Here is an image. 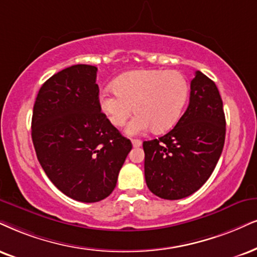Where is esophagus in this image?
<instances>
[{"mask_svg": "<svg viewBox=\"0 0 257 257\" xmlns=\"http://www.w3.org/2000/svg\"><path fill=\"white\" fill-rule=\"evenodd\" d=\"M132 145H134V148H139L142 145V142L139 139H132Z\"/></svg>", "mask_w": 257, "mask_h": 257, "instance_id": "34e87169", "label": "esophagus"}]
</instances>
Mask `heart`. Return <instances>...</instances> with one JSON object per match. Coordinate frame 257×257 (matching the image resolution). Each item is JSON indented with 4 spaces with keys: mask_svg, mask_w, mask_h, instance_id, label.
I'll use <instances>...</instances> for the list:
<instances>
[{
    "mask_svg": "<svg viewBox=\"0 0 257 257\" xmlns=\"http://www.w3.org/2000/svg\"><path fill=\"white\" fill-rule=\"evenodd\" d=\"M114 91L104 89L100 95L102 112L114 126H122L135 110L128 122V135H141L154 127L163 132L172 128L181 116L189 85L179 71L136 70L119 76Z\"/></svg>",
    "mask_w": 257,
    "mask_h": 257,
    "instance_id": "1",
    "label": "heart"
}]
</instances>
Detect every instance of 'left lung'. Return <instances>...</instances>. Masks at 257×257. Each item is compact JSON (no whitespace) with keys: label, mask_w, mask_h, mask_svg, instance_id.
Returning <instances> with one entry per match:
<instances>
[{"label":"left lung","mask_w":257,"mask_h":257,"mask_svg":"<svg viewBox=\"0 0 257 257\" xmlns=\"http://www.w3.org/2000/svg\"><path fill=\"white\" fill-rule=\"evenodd\" d=\"M225 125L216 83L196 71L188 107L175 127L143 143L149 189L167 200L186 198L198 191L217 166L225 142Z\"/></svg>","instance_id":"obj_1"}]
</instances>
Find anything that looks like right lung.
<instances>
[{
	"instance_id": "right-lung-1",
	"label": "right lung",
	"mask_w": 257,
	"mask_h": 257,
	"mask_svg": "<svg viewBox=\"0 0 257 257\" xmlns=\"http://www.w3.org/2000/svg\"><path fill=\"white\" fill-rule=\"evenodd\" d=\"M97 68L77 64L41 85L32 116V141L57 188L81 202H96L115 188L132 149L101 112Z\"/></svg>"
}]
</instances>
